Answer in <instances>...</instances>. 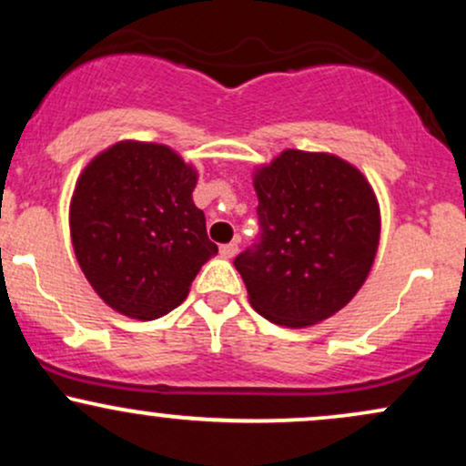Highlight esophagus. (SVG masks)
Wrapping results in <instances>:
<instances>
[{"label": "esophagus", "instance_id": "obj_1", "mask_svg": "<svg viewBox=\"0 0 466 466\" xmlns=\"http://www.w3.org/2000/svg\"><path fill=\"white\" fill-rule=\"evenodd\" d=\"M221 256L223 258H234V256L238 254V243H228V245H221Z\"/></svg>", "mask_w": 466, "mask_h": 466}]
</instances>
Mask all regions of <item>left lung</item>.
<instances>
[{"instance_id":"8db88e82","label":"left lung","mask_w":466,"mask_h":466,"mask_svg":"<svg viewBox=\"0 0 466 466\" xmlns=\"http://www.w3.org/2000/svg\"><path fill=\"white\" fill-rule=\"evenodd\" d=\"M260 243L234 267L269 322L307 329L357 296L374 265L381 210L370 181L333 153L285 148L254 170Z\"/></svg>"}]
</instances>
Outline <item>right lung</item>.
I'll return each instance as SVG.
<instances>
[{
  "label": "right lung",
  "mask_w": 466,
  "mask_h": 466,
  "mask_svg": "<svg viewBox=\"0 0 466 466\" xmlns=\"http://www.w3.org/2000/svg\"><path fill=\"white\" fill-rule=\"evenodd\" d=\"M197 179L195 166L157 142H116L85 166L69 201V234L106 307L157 319L188 296L218 251L192 201Z\"/></svg>",
  "instance_id": "right-lung-1"
}]
</instances>
